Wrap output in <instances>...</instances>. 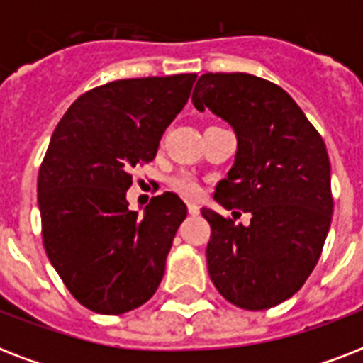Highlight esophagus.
Returning a JSON list of instances; mask_svg holds the SVG:
<instances>
[{
    "label": "esophagus",
    "mask_w": 363,
    "mask_h": 363,
    "mask_svg": "<svg viewBox=\"0 0 363 363\" xmlns=\"http://www.w3.org/2000/svg\"><path fill=\"white\" fill-rule=\"evenodd\" d=\"M188 213H190V215H199V205L188 203Z\"/></svg>",
    "instance_id": "obj_1"
}]
</instances>
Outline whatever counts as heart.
I'll return each instance as SVG.
<instances>
[{"label":"heart","mask_w":363,"mask_h":363,"mask_svg":"<svg viewBox=\"0 0 363 363\" xmlns=\"http://www.w3.org/2000/svg\"><path fill=\"white\" fill-rule=\"evenodd\" d=\"M167 182H169V186L173 188L177 194H181L184 198H196V196H199V192H201V186H199L198 179L194 175H190V173H184V171L173 175Z\"/></svg>","instance_id":"obj_1"}]
</instances>
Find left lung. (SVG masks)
<instances>
[{
	"label": "left lung",
	"mask_w": 363,
	"mask_h": 363,
	"mask_svg": "<svg viewBox=\"0 0 363 363\" xmlns=\"http://www.w3.org/2000/svg\"><path fill=\"white\" fill-rule=\"evenodd\" d=\"M192 101L235 130V164L216 184L215 199L228 211L250 213L242 226L238 216L201 209L211 224V281L241 309L275 307L313 273L332 224L326 145L299 105L259 77L205 73Z\"/></svg>",
	"instance_id": "left-lung-1"
}]
</instances>
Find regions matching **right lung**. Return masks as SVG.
<instances>
[{
  "instance_id": "right-lung-1",
  "label": "right lung",
  "mask_w": 363,
  "mask_h": 363,
  "mask_svg": "<svg viewBox=\"0 0 363 363\" xmlns=\"http://www.w3.org/2000/svg\"><path fill=\"white\" fill-rule=\"evenodd\" d=\"M196 73L121 79L73 101L37 177L43 247L71 296L99 315L152 298L186 205L177 194L128 209L131 171L152 162L165 128L190 98Z\"/></svg>"
}]
</instances>
